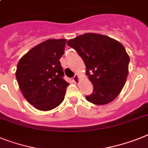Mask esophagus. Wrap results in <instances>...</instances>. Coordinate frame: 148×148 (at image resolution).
I'll return each instance as SVG.
<instances>
[{
    "mask_svg": "<svg viewBox=\"0 0 148 148\" xmlns=\"http://www.w3.org/2000/svg\"><path fill=\"white\" fill-rule=\"evenodd\" d=\"M73 80H74V82L76 84H79V82H80V77H79V76H78L77 74H75V76L73 77Z\"/></svg>",
    "mask_w": 148,
    "mask_h": 148,
    "instance_id": "34e87169",
    "label": "esophagus"
}]
</instances>
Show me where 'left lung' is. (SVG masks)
I'll use <instances>...</instances> for the list:
<instances>
[{"label": "left lung", "mask_w": 148, "mask_h": 148, "mask_svg": "<svg viewBox=\"0 0 148 148\" xmlns=\"http://www.w3.org/2000/svg\"><path fill=\"white\" fill-rule=\"evenodd\" d=\"M84 60L86 74L93 86L86 96L97 105L114 101L122 91L129 74L130 56L122 43L108 36L86 33L67 42Z\"/></svg>", "instance_id": "1"}]
</instances>
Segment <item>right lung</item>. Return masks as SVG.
<instances>
[{"instance_id":"obj_1","label":"right lung","mask_w":148,"mask_h":148,"mask_svg":"<svg viewBox=\"0 0 148 148\" xmlns=\"http://www.w3.org/2000/svg\"><path fill=\"white\" fill-rule=\"evenodd\" d=\"M66 39H49L39 43L19 59L16 77L22 95L40 110L56 108L64 99L69 84L59 59L64 54Z\"/></svg>"}]
</instances>
